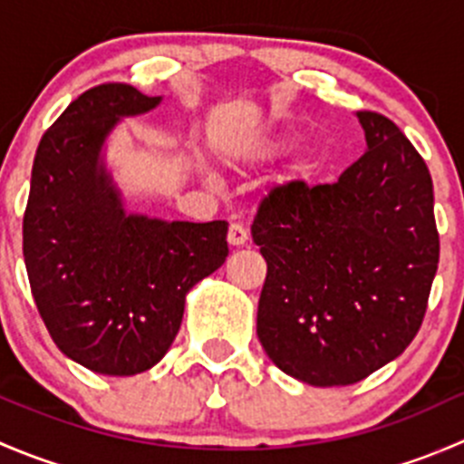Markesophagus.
<instances>
[{
  "mask_svg": "<svg viewBox=\"0 0 464 464\" xmlns=\"http://www.w3.org/2000/svg\"><path fill=\"white\" fill-rule=\"evenodd\" d=\"M227 240H228V245H231V246H242L246 240H249V231H246V228L242 227V224L233 222L231 227H228Z\"/></svg>",
  "mask_w": 464,
  "mask_h": 464,
  "instance_id": "34e87169",
  "label": "esophagus"
}]
</instances>
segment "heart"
Wrapping results in <instances>:
<instances>
[{
  "label": "heart",
  "mask_w": 464,
  "mask_h": 464,
  "mask_svg": "<svg viewBox=\"0 0 464 464\" xmlns=\"http://www.w3.org/2000/svg\"><path fill=\"white\" fill-rule=\"evenodd\" d=\"M294 139L289 134H278V132H266V134H256V137L245 139V141L237 143L236 157L242 159L246 163H260L269 161V159L278 157V154L287 152L292 148ZM307 170L303 168L298 172V179H305Z\"/></svg>",
  "instance_id": "heart-1"
}]
</instances>
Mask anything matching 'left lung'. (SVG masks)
<instances>
[{
  "label": "left lung",
  "mask_w": 464,
  "mask_h": 464,
  "mask_svg": "<svg viewBox=\"0 0 464 464\" xmlns=\"http://www.w3.org/2000/svg\"><path fill=\"white\" fill-rule=\"evenodd\" d=\"M366 152L336 184L289 181L251 227L266 260L258 339L310 386H348L400 357L427 312L440 240L433 181L392 121L357 111Z\"/></svg>",
  "instance_id": "left-lung-1"
}]
</instances>
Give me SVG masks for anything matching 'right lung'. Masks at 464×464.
Masks as SVG:
<instances>
[{"instance_id": "obj_1", "label": "right lung", "mask_w": 464, "mask_h": 464, "mask_svg": "<svg viewBox=\"0 0 464 464\" xmlns=\"http://www.w3.org/2000/svg\"><path fill=\"white\" fill-rule=\"evenodd\" d=\"M161 101L121 82L89 89L46 130L33 161L24 213L33 298L63 354L101 375H139L161 362L188 292L228 256L224 219L128 213L107 170L116 125Z\"/></svg>"}]
</instances>
